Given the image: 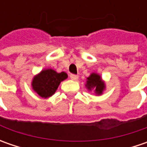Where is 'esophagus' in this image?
Returning <instances> with one entry per match:
<instances>
[{
    "mask_svg": "<svg viewBox=\"0 0 147 147\" xmlns=\"http://www.w3.org/2000/svg\"><path fill=\"white\" fill-rule=\"evenodd\" d=\"M70 78L72 80H77L78 78V75H76V74H70Z\"/></svg>",
    "mask_w": 147,
    "mask_h": 147,
    "instance_id": "obj_1",
    "label": "esophagus"
}]
</instances>
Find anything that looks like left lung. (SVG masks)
Instances as JSON below:
<instances>
[{"mask_svg": "<svg viewBox=\"0 0 147 147\" xmlns=\"http://www.w3.org/2000/svg\"><path fill=\"white\" fill-rule=\"evenodd\" d=\"M86 86L89 90L94 88L96 93L98 95H100L102 93L103 90L105 89L104 82H102L100 77L96 74H92L90 77H88Z\"/></svg>", "mask_w": 147, "mask_h": 147, "instance_id": "1", "label": "left lung"}]
</instances>
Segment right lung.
I'll return each instance as SVG.
<instances>
[{"label": "right lung", "mask_w": 147, "mask_h": 147, "mask_svg": "<svg viewBox=\"0 0 147 147\" xmlns=\"http://www.w3.org/2000/svg\"><path fill=\"white\" fill-rule=\"evenodd\" d=\"M67 74L65 72L57 73L51 69H45L33 78L32 86L40 96L47 98L55 92L60 82L67 78Z\"/></svg>", "instance_id": "add662e5"}]
</instances>
